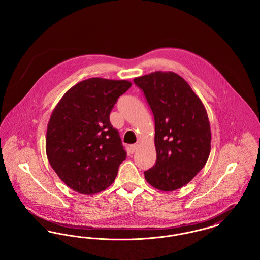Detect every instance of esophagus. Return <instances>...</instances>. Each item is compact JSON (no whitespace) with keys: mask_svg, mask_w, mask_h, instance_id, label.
I'll use <instances>...</instances> for the list:
<instances>
[{"mask_svg":"<svg viewBox=\"0 0 260 260\" xmlns=\"http://www.w3.org/2000/svg\"><path fill=\"white\" fill-rule=\"evenodd\" d=\"M136 150H137V145H136V144H133V145L129 146V153L134 154Z\"/></svg>","mask_w":260,"mask_h":260,"instance_id":"obj_1","label":"esophagus"}]
</instances>
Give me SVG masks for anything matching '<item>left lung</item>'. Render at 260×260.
Wrapping results in <instances>:
<instances>
[{
    "label": "left lung",
    "instance_id": "8db88e82",
    "mask_svg": "<svg viewBox=\"0 0 260 260\" xmlns=\"http://www.w3.org/2000/svg\"><path fill=\"white\" fill-rule=\"evenodd\" d=\"M155 119L157 160L144 173L150 185L171 192L189 183L205 167L210 153L207 110L185 80L156 71L134 79Z\"/></svg>",
    "mask_w": 260,
    "mask_h": 260
}]
</instances>
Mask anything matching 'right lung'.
Returning <instances> with one entry per match:
<instances>
[{
	"label": "right lung",
	"instance_id": "add662e5",
	"mask_svg": "<svg viewBox=\"0 0 260 260\" xmlns=\"http://www.w3.org/2000/svg\"><path fill=\"white\" fill-rule=\"evenodd\" d=\"M132 83L90 78L68 89L51 113L46 152L51 168L76 192L94 195L114 182L126 152L109 116Z\"/></svg>",
	"mask_w": 260,
	"mask_h": 260
}]
</instances>
